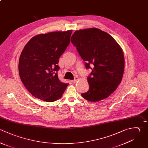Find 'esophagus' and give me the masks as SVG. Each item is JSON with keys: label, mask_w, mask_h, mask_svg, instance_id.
I'll list each match as a JSON object with an SVG mask.
<instances>
[{"label": "esophagus", "mask_w": 148, "mask_h": 148, "mask_svg": "<svg viewBox=\"0 0 148 148\" xmlns=\"http://www.w3.org/2000/svg\"><path fill=\"white\" fill-rule=\"evenodd\" d=\"M79 77H75V79H73V80H71V82H72V83H75V82H76L78 80H79Z\"/></svg>", "instance_id": "esophagus-1"}]
</instances>
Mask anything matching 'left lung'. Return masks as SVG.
I'll return each mask as SVG.
<instances>
[{
  "label": "left lung",
  "mask_w": 148,
  "mask_h": 148,
  "mask_svg": "<svg viewBox=\"0 0 148 148\" xmlns=\"http://www.w3.org/2000/svg\"><path fill=\"white\" fill-rule=\"evenodd\" d=\"M71 41L86 62V69H92L87 77L89 90L82 96L91 102L106 98L123 77L124 58L121 48L109 34L94 28L75 31Z\"/></svg>",
  "instance_id": "1"
}]
</instances>
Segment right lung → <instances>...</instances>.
<instances>
[{
    "label": "right lung",
    "instance_id": "right-lung-1",
    "mask_svg": "<svg viewBox=\"0 0 148 148\" xmlns=\"http://www.w3.org/2000/svg\"><path fill=\"white\" fill-rule=\"evenodd\" d=\"M72 30L33 37L23 50L18 64L20 79L35 97L50 102L61 98L69 83L58 77L59 58L70 43Z\"/></svg>",
    "mask_w": 148,
    "mask_h": 148
}]
</instances>
